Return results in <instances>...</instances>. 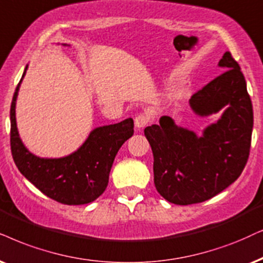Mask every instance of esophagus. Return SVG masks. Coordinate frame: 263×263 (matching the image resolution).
I'll use <instances>...</instances> for the list:
<instances>
[{
  "instance_id": "1",
  "label": "esophagus",
  "mask_w": 263,
  "mask_h": 263,
  "mask_svg": "<svg viewBox=\"0 0 263 263\" xmlns=\"http://www.w3.org/2000/svg\"><path fill=\"white\" fill-rule=\"evenodd\" d=\"M149 122V116L145 112H141L135 118V126L137 128H143L144 126H147Z\"/></svg>"
}]
</instances>
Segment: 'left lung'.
<instances>
[{"mask_svg": "<svg viewBox=\"0 0 263 263\" xmlns=\"http://www.w3.org/2000/svg\"><path fill=\"white\" fill-rule=\"evenodd\" d=\"M223 74L189 99L192 110L210 116L223 110L201 136L161 116L144 128L154 155V184L172 204L209 200L231 185L244 170L251 145L254 112L247 81L229 52L218 62Z\"/></svg>", "mask_w": 263, "mask_h": 263, "instance_id": "left-lung-1", "label": "left lung"}]
</instances>
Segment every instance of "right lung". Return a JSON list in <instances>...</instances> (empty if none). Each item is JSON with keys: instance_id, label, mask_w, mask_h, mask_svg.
<instances>
[{"instance_id": "1", "label": "right lung", "mask_w": 263, "mask_h": 263, "mask_svg": "<svg viewBox=\"0 0 263 263\" xmlns=\"http://www.w3.org/2000/svg\"><path fill=\"white\" fill-rule=\"evenodd\" d=\"M64 46H68L65 45ZM16 86L11 104V149L21 174L39 191L65 205H84L95 201L107 188L112 162L121 145L134 135L131 118L118 124L101 126L89 132L78 151L63 158H40L28 151L16 127Z\"/></svg>"}]
</instances>
